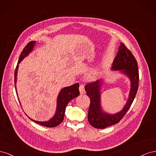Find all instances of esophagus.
<instances>
[{"label": "esophagus", "mask_w": 156, "mask_h": 156, "mask_svg": "<svg viewBox=\"0 0 156 156\" xmlns=\"http://www.w3.org/2000/svg\"><path fill=\"white\" fill-rule=\"evenodd\" d=\"M79 91H80V94H83L85 93V90H84V87L83 85H80L79 87Z\"/></svg>", "instance_id": "1"}]
</instances>
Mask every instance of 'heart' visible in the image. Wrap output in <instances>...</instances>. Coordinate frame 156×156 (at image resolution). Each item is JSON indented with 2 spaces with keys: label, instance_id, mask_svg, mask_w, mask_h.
<instances>
[{
  "label": "heart",
  "instance_id": "obj_1",
  "mask_svg": "<svg viewBox=\"0 0 156 156\" xmlns=\"http://www.w3.org/2000/svg\"><path fill=\"white\" fill-rule=\"evenodd\" d=\"M101 70V68L100 66H96L94 68L91 69L87 75L88 79L89 80L96 79L98 77V75H100Z\"/></svg>",
  "mask_w": 156,
  "mask_h": 156
}]
</instances>
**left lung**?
Listing matches in <instances>:
<instances>
[{
	"instance_id": "1",
	"label": "left lung",
	"mask_w": 156,
	"mask_h": 156,
	"mask_svg": "<svg viewBox=\"0 0 156 156\" xmlns=\"http://www.w3.org/2000/svg\"><path fill=\"white\" fill-rule=\"evenodd\" d=\"M111 69L120 71L130 80V91L126 105L122 109L115 114H109L103 110L101 105V90L103 85V79L85 86L87 95L90 98L88 120L95 128L104 129L119 122L128 111L133 103L139 87V69L137 62L131 52L123 43H120L119 51L112 64Z\"/></svg>"
}]
</instances>
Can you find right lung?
<instances>
[{
    "label": "right lung",
    "instance_id": "right-lung-1",
    "mask_svg": "<svg viewBox=\"0 0 156 156\" xmlns=\"http://www.w3.org/2000/svg\"><path fill=\"white\" fill-rule=\"evenodd\" d=\"M36 43V42L35 41H31L30 42H29V43L26 45L24 49H23V51L21 52L20 58H19L17 65L15 70V74H14V79H15L14 82H15V87H16L17 95V89H16V83H17V76L19 64H20L21 61L26 57V56L29 55L30 52H32V51L34 48ZM79 83H75L73 84V85L64 87L60 90V91L58 95L57 101H56V102H57V105H56V109L55 114L49 120L45 121V122H40V121H36V120H33L29 117V118L33 122H36V123L47 127H53L58 126L64 120L66 107V105L68 104V103L75 98L79 96L80 93L79 90ZM20 105H21V103Z\"/></svg>",
    "mask_w": 156,
    "mask_h": 156
}]
</instances>
